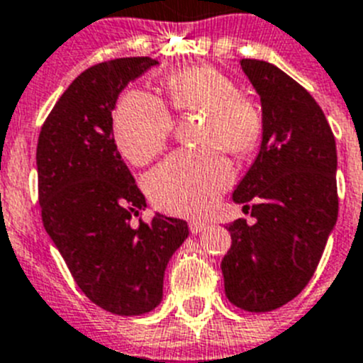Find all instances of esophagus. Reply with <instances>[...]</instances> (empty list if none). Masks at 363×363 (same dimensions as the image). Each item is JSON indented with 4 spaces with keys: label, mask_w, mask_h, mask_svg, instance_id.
I'll list each match as a JSON object with an SVG mask.
<instances>
[{
    "label": "esophagus",
    "mask_w": 363,
    "mask_h": 363,
    "mask_svg": "<svg viewBox=\"0 0 363 363\" xmlns=\"http://www.w3.org/2000/svg\"><path fill=\"white\" fill-rule=\"evenodd\" d=\"M206 228H208L206 220H201V219L190 220V232H191V234H203Z\"/></svg>",
    "instance_id": "34e87169"
}]
</instances>
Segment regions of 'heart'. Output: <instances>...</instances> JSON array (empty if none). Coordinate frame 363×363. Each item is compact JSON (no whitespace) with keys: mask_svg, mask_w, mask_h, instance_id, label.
<instances>
[{"mask_svg":"<svg viewBox=\"0 0 363 363\" xmlns=\"http://www.w3.org/2000/svg\"><path fill=\"white\" fill-rule=\"evenodd\" d=\"M173 109L182 115L203 113L199 144L177 151L146 177L151 201L169 213L199 216L212 208L234 179V168L220 151L245 155L256 147L263 121L256 104L238 93V86L213 67H190L164 78ZM172 113L146 91L122 94L113 113V135L121 155L143 166L164 150L172 133Z\"/></svg>","mask_w":363,"mask_h":363,"instance_id":"heart-1","label":"heart"}]
</instances>
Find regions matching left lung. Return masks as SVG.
<instances>
[{
  "instance_id": "1",
  "label": "left lung",
  "mask_w": 363,
  "mask_h": 363,
  "mask_svg": "<svg viewBox=\"0 0 363 363\" xmlns=\"http://www.w3.org/2000/svg\"><path fill=\"white\" fill-rule=\"evenodd\" d=\"M261 99L263 137L234 190L254 225L235 219L220 261L226 298L248 313H269L303 291L338 219L336 143L307 89L263 60H241Z\"/></svg>"
}]
</instances>
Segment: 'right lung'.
I'll list each match as a JSON object with an SVG mask.
<instances>
[{
    "label": "right lung",
    "mask_w": 363,
    "mask_h": 363,
    "mask_svg": "<svg viewBox=\"0 0 363 363\" xmlns=\"http://www.w3.org/2000/svg\"><path fill=\"white\" fill-rule=\"evenodd\" d=\"M159 62L116 58L86 69L43 122L36 147L38 195L47 234L87 298L118 316H138L162 299L168 261L188 238V223L146 208L143 191L116 150V99Z\"/></svg>",
    "instance_id": "add662e5"
}]
</instances>
